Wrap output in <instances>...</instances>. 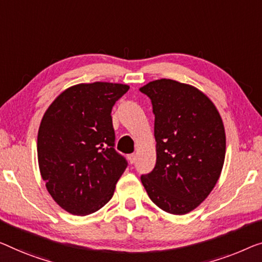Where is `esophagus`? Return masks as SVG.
Masks as SVG:
<instances>
[{"instance_id":"obj_1","label":"esophagus","mask_w":262,"mask_h":262,"mask_svg":"<svg viewBox=\"0 0 262 262\" xmlns=\"http://www.w3.org/2000/svg\"><path fill=\"white\" fill-rule=\"evenodd\" d=\"M128 160H129L130 163H134L136 161V155L135 154H130L128 156Z\"/></svg>"}]
</instances>
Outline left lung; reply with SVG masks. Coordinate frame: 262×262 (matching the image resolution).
Returning a JSON list of instances; mask_svg holds the SVG:
<instances>
[{"mask_svg": "<svg viewBox=\"0 0 262 262\" xmlns=\"http://www.w3.org/2000/svg\"><path fill=\"white\" fill-rule=\"evenodd\" d=\"M155 115L156 163L141 182L167 213L183 215L206 200L220 178L226 154L224 122L194 85L161 79L140 88Z\"/></svg>", "mask_w": 262, "mask_h": 262, "instance_id": "left-lung-1", "label": "left lung"}]
</instances>
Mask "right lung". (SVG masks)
<instances>
[{"instance_id":"obj_1","label":"right lung","mask_w":262,"mask_h":262,"mask_svg":"<svg viewBox=\"0 0 262 262\" xmlns=\"http://www.w3.org/2000/svg\"><path fill=\"white\" fill-rule=\"evenodd\" d=\"M129 85L93 82L72 85L47 109L37 134L41 177L54 201L88 215L113 198L127 167L114 149L112 108Z\"/></svg>"}]
</instances>
